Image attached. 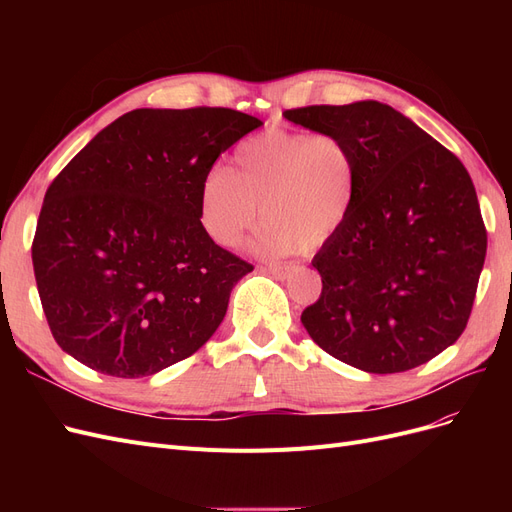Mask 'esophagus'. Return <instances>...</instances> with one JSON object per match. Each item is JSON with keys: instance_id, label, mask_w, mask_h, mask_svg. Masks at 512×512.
Masks as SVG:
<instances>
[{"instance_id": "1", "label": "esophagus", "mask_w": 512, "mask_h": 512, "mask_svg": "<svg viewBox=\"0 0 512 512\" xmlns=\"http://www.w3.org/2000/svg\"><path fill=\"white\" fill-rule=\"evenodd\" d=\"M265 269H267L271 275L280 277V280H286V277L290 275V267H286V265H267Z\"/></svg>"}]
</instances>
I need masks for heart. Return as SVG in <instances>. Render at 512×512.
Returning a JSON list of instances; mask_svg holds the SVG:
<instances>
[{
    "label": "heart",
    "mask_w": 512,
    "mask_h": 512,
    "mask_svg": "<svg viewBox=\"0 0 512 512\" xmlns=\"http://www.w3.org/2000/svg\"><path fill=\"white\" fill-rule=\"evenodd\" d=\"M359 160L335 132L269 130L243 141L226 170L200 185V224L213 243L235 245L260 207L252 247L260 254L316 250L350 218Z\"/></svg>",
    "instance_id": "heart-1"
}]
</instances>
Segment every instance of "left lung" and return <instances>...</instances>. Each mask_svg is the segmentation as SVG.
Masks as SVG:
<instances>
[{
    "label": "left lung",
    "mask_w": 512,
    "mask_h": 512,
    "mask_svg": "<svg viewBox=\"0 0 512 512\" xmlns=\"http://www.w3.org/2000/svg\"><path fill=\"white\" fill-rule=\"evenodd\" d=\"M284 117L344 136L359 160L350 218L312 260L322 292L301 314L309 337L367 374L431 361L466 329L487 254L466 166L376 100L292 108Z\"/></svg>",
    "instance_id": "obj_1"
}]
</instances>
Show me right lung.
<instances>
[{"mask_svg":"<svg viewBox=\"0 0 512 512\" xmlns=\"http://www.w3.org/2000/svg\"><path fill=\"white\" fill-rule=\"evenodd\" d=\"M262 121L232 108H136L46 190L32 245L59 348L115 378L188 359L218 331L250 262L200 224L211 166Z\"/></svg>","mask_w":512,"mask_h":512,"instance_id":"right-lung-1","label":"right lung"}]
</instances>
